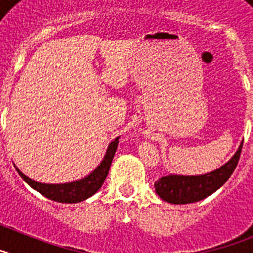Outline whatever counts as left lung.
<instances>
[{
  "instance_id": "obj_1",
  "label": "left lung",
  "mask_w": 253,
  "mask_h": 253,
  "mask_svg": "<svg viewBox=\"0 0 253 253\" xmlns=\"http://www.w3.org/2000/svg\"><path fill=\"white\" fill-rule=\"evenodd\" d=\"M242 144L243 142H241L231 160L214 171L196 176L172 173L158 178L154 182L156 193L162 200L169 204H190L208 198L215 193L219 187H222L231 177L240 160Z\"/></svg>"
}]
</instances>
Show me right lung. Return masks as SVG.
Listing matches in <instances>:
<instances>
[{"label":"right lung","instance_id":"obj_1","mask_svg":"<svg viewBox=\"0 0 253 253\" xmlns=\"http://www.w3.org/2000/svg\"><path fill=\"white\" fill-rule=\"evenodd\" d=\"M118 143H119V137L115 138L109 144L101 163L91 172L90 175L81 178V180L72 181V182H66V184H43V182L31 180L28 176L24 175L16 166L15 167H16L17 173L21 176L22 180L25 181L29 186L37 190L38 193H40L45 198L58 203L75 204V203L84 202V200L91 198L93 194L99 191L100 187L104 184V181L106 180L111 162H113L114 154H115L116 148H118Z\"/></svg>","mask_w":253,"mask_h":253}]
</instances>
